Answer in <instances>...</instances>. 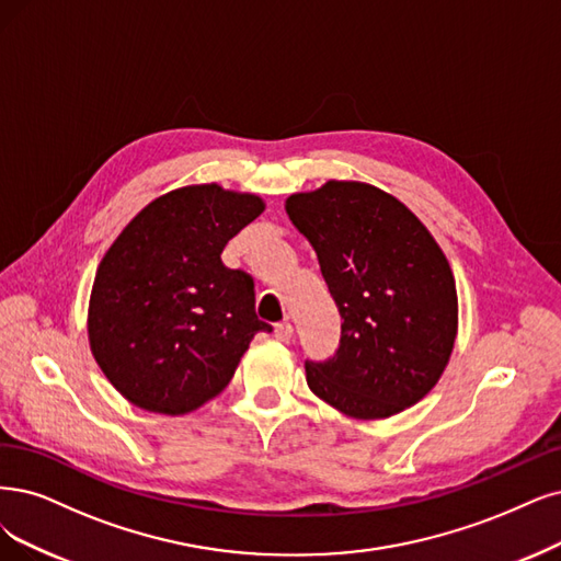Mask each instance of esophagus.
<instances>
[{
	"label": "esophagus",
	"instance_id": "34e87169",
	"mask_svg": "<svg viewBox=\"0 0 561 561\" xmlns=\"http://www.w3.org/2000/svg\"><path fill=\"white\" fill-rule=\"evenodd\" d=\"M275 337H277L279 342H288V340L294 337V325L288 323V321L277 323V325H275Z\"/></svg>",
	"mask_w": 561,
	"mask_h": 561
}]
</instances>
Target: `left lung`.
<instances>
[{"label": "left lung", "instance_id": "8db88e82", "mask_svg": "<svg viewBox=\"0 0 561 561\" xmlns=\"http://www.w3.org/2000/svg\"><path fill=\"white\" fill-rule=\"evenodd\" d=\"M286 213L312 242L342 317L340 346L305 360L307 383L354 419H386L439 381L458 333V294L427 228L386 192L330 180Z\"/></svg>", "mask_w": 561, "mask_h": 561}]
</instances>
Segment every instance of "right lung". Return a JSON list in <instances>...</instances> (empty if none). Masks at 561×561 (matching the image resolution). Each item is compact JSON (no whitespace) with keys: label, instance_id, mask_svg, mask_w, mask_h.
<instances>
[{"label":"right lung","instance_id":"right-lung-1","mask_svg":"<svg viewBox=\"0 0 561 561\" xmlns=\"http://www.w3.org/2000/svg\"><path fill=\"white\" fill-rule=\"evenodd\" d=\"M263 213L252 194L184 186L140 210L103 256L90 300V346L124 398L186 413L215 398L256 333L254 279L226 267V242Z\"/></svg>","mask_w":561,"mask_h":561}]
</instances>
